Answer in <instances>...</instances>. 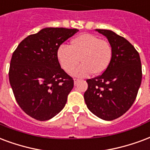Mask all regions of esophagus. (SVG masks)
Here are the masks:
<instances>
[{"mask_svg": "<svg viewBox=\"0 0 150 150\" xmlns=\"http://www.w3.org/2000/svg\"><path fill=\"white\" fill-rule=\"evenodd\" d=\"M79 82V79H74V84H75V85H76V84L78 83Z\"/></svg>", "mask_w": 150, "mask_h": 150, "instance_id": "1", "label": "esophagus"}]
</instances>
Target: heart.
<instances>
[{"label":"heart","instance_id":"heart-1","mask_svg":"<svg viewBox=\"0 0 150 150\" xmlns=\"http://www.w3.org/2000/svg\"><path fill=\"white\" fill-rule=\"evenodd\" d=\"M57 59L61 67L66 72L73 71L76 77H86L95 73L100 75L111 63L113 49L109 42L100 40L96 35L84 33L71 41L70 46L62 44L57 49Z\"/></svg>","mask_w":150,"mask_h":150}]
</instances>
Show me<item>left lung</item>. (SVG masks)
<instances>
[{
	"instance_id": "left-lung-1",
	"label": "left lung",
	"mask_w": 150,
	"mask_h": 150,
	"mask_svg": "<svg viewBox=\"0 0 150 150\" xmlns=\"http://www.w3.org/2000/svg\"><path fill=\"white\" fill-rule=\"evenodd\" d=\"M95 31L108 40L113 57L102 75L86 80L84 99L91 113L111 121L124 115L135 101L142 83V64L138 52L124 37L111 30Z\"/></svg>"
}]
</instances>
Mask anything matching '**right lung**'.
<instances>
[{
	"label": "right lung",
	"instance_id": "obj_1",
	"mask_svg": "<svg viewBox=\"0 0 150 150\" xmlns=\"http://www.w3.org/2000/svg\"><path fill=\"white\" fill-rule=\"evenodd\" d=\"M79 32L44 28L20 43L13 52L9 82L20 107L30 117L49 120L64 109L74 80L61 68L57 49Z\"/></svg>",
	"mask_w": 150,
	"mask_h": 150
}]
</instances>
